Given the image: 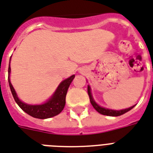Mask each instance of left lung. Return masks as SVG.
<instances>
[{"label":"left lung","instance_id":"left-lung-1","mask_svg":"<svg viewBox=\"0 0 153 153\" xmlns=\"http://www.w3.org/2000/svg\"><path fill=\"white\" fill-rule=\"evenodd\" d=\"M87 92H88V95H89L90 98V101H91V103L93 106V108H95V110L97 111L98 112L100 113V114H102V115H108V116H119V115H123L124 113L128 112L130 110H131L132 108H134V106L131 107V108H126V109H123V110H112V109H108V108H102L101 106L96 103L95 100H94V98L92 96L91 94V87H90L89 85L87 86Z\"/></svg>","mask_w":153,"mask_h":153}]
</instances>
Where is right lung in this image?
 Listing matches in <instances>:
<instances>
[{"instance_id": "obj_1", "label": "right lung", "mask_w": 153, "mask_h": 153, "mask_svg": "<svg viewBox=\"0 0 153 153\" xmlns=\"http://www.w3.org/2000/svg\"><path fill=\"white\" fill-rule=\"evenodd\" d=\"M8 72H9L8 79H9V87L11 90L12 95L14 98L15 102H17L20 108H22L25 113H27L28 115L37 119H48L58 115L63 110L65 104H66V95L67 93V90L74 79V74L61 82L53 95L46 102L42 103V104L31 105L22 102V100L17 97V93L12 85L11 82H10V78H9L10 72H11L10 62H9Z\"/></svg>"}]
</instances>
